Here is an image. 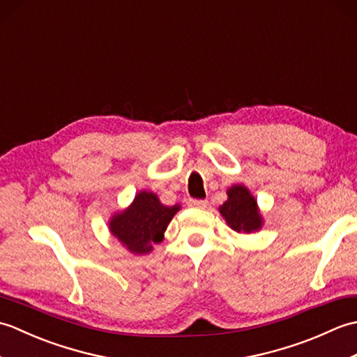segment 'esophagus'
Returning a JSON list of instances; mask_svg holds the SVG:
<instances>
[{
  "label": "esophagus",
  "instance_id": "esophagus-1",
  "mask_svg": "<svg viewBox=\"0 0 357 357\" xmlns=\"http://www.w3.org/2000/svg\"><path fill=\"white\" fill-rule=\"evenodd\" d=\"M188 206L193 208H206L208 206V202L206 199H190L188 201Z\"/></svg>",
  "mask_w": 357,
  "mask_h": 357
}]
</instances>
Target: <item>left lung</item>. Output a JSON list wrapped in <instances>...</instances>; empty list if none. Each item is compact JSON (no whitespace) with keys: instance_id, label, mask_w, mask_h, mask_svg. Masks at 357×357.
<instances>
[{"instance_id":"8db88e82","label":"left lung","mask_w":357,"mask_h":357,"mask_svg":"<svg viewBox=\"0 0 357 357\" xmlns=\"http://www.w3.org/2000/svg\"><path fill=\"white\" fill-rule=\"evenodd\" d=\"M219 213L236 233H256L264 225L257 201L244 184H234L227 188V201L219 206Z\"/></svg>"}]
</instances>
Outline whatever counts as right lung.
I'll return each mask as SVG.
<instances>
[{
	"label": "right lung",
	"instance_id": "add662e5",
	"mask_svg": "<svg viewBox=\"0 0 357 357\" xmlns=\"http://www.w3.org/2000/svg\"><path fill=\"white\" fill-rule=\"evenodd\" d=\"M179 210V204L164 206L156 193L141 190L130 206L110 216L109 230L130 253L147 255L164 239L167 227Z\"/></svg>",
	"mask_w": 357,
	"mask_h": 357
}]
</instances>
